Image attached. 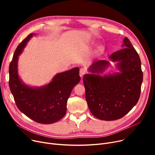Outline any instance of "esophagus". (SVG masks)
Here are the masks:
<instances>
[{
	"mask_svg": "<svg viewBox=\"0 0 155 155\" xmlns=\"http://www.w3.org/2000/svg\"><path fill=\"white\" fill-rule=\"evenodd\" d=\"M87 72V70L85 68H81L80 70V77H82L84 76V74H85Z\"/></svg>",
	"mask_w": 155,
	"mask_h": 155,
	"instance_id": "34e87169",
	"label": "esophagus"
}]
</instances>
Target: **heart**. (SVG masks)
<instances>
[{"label": "heart", "mask_w": 155, "mask_h": 155, "mask_svg": "<svg viewBox=\"0 0 155 155\" xmlns=\"http://www.w3.org/2000/svg\"><path fill=\"white\" fill-rule=\"evenodd\" d=\"M101 50V47L100 46V47H99V48H98V50L99 51V50Z\"/></svg>", "instance_id": "1"}]
</instances>
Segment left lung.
<instances>
[{
  "label": "left lung",
  "instance_id": "8db88e82",
  "mask_svg": "<svg viewBox=\"0 0 155 155\" xmlns=\"http://www.w3.org/2000/svg\"><path fill=\"white\" fill-rule=\"evenodd\" d=\"M124 48L109 56L117 62V72L100 75L110 64L99 60L88 68L90 74L83 77L85 98L92 115L103 120H114L124 116L140 99L143 72L139 55L127 38L123 40Z\"/></svg>",
  "mask_w": 155,
  "mask_h": 155
}]
</instances>
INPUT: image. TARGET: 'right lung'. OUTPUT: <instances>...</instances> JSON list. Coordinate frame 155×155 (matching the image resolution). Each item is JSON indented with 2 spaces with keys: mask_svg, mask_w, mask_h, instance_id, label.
<instances>
[{
  "mask_svg": "<svg viewBox=\"0 0 155 155\" xmlns=\"http://www.w3.org/2000/svg\"><path fill=\"white\" fill-rule=\"evenodd\" d=\"M34 35H28L16 48L9 65V87L16 105L24 114L38 123L52 124L66 114L70 94L80 81L79 68L57 73L51 82L41 87L24 84L18 74L19 56Z\"/></svg>",
  "mask_w": 155,
  "mask_h": 155,
  "instance_id": "add662e5",
  "label": "right lung"
}]
</instances>
